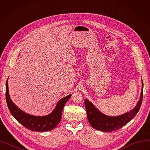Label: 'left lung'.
<instances>
[{
    "label": "left lung",
    "instance_id": "8db88e82",
    "mask_svg": "<svg viewBox=\"0 0 150 150\" xmlns=\"http://www.w3.org/2000/svg\"><path fill=\"white\" fill-rule=\"evenodd\" d=\"M142 91L137 104L129 112L119 116H108L101 113L87 98L84 100L88 119L94 129L103 132H112L120 129L127 125L139 112L143 99L144 83L142 82Z\"/></svg>",
    "mask_w": 150,
    "mask_h": 150
}]
</instances>
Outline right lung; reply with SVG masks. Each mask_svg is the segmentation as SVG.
<instances>
[{"label": "right lung", "mask_w": 150, "mask_h": 150, "mask_svg": "<svg viewBox=\"0 0 150 150\" xmlns=\"http://www.w3.org/2000/svg\"><path fill=\"white\" fill-rule=\"evenodd\" d=\"M8 78L6 82V100L10 112L16 120L26 128L38 132L50 131L57 127L61 121L63 108L71 97V94L61 99L53 111L47 115L35 116L25 113L14 104L9 95Z\"/></svg>", "instance_id": "right-lung-1"}]
</instances>
